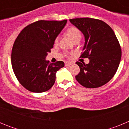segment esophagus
Returning a JSON list of instances; mask_svg holds the SVG:
<instances>
[{
    "label": "esophagus",
    "mask_w": 129,
    "mask_h": 129,
    "mask_svg": "<svg viewBox=\"0 0 129 129\" xmlns=\"http://www.w3.org/2000/svg\"><path fill=\"white\" fill-rule=\"evenodd\" d=\"M72 64V62H65V66L66 67H69Z\"/></svg>",
    "instance_id": "34e87169"
}]
</instances>
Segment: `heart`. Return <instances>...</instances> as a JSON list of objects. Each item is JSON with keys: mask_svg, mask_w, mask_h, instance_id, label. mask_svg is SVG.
Masks as SVG:
<instances>
[{"mask_svg": "<svg viewBox=\"0 0 129 129\" xmlns=\"http://www.w3.org/2000/svg\"><path fill=\"white\" fill-rule=\"evenodd\" d=\"M65 34L68 35V37H70L73 41H75L76 40L81 39V32L80 29L77 28L76 26H70L68 29L66 30ZM55 43H57L58 38L56 37L54 41Z\"/></svg>", "mask_w": 129, "mask_h": 129, "instance_id": "obj_1", "label": "heart"}]
</instances>
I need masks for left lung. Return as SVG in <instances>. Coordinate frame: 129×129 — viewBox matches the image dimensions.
Masks as SVG:
<instances>
[{"label":"left lung","mask_w":129,"mask_h":129,"mask_svg":"<svg viewBox=\"0 0 129 129\" xmlns=\"http://www.w3.org/2000/svg\"><path fill=\"white\" fill-rule=\"evenodd\" d=\"M70 22L81 31L85 44L80 57L90 62H77L80 72L76 80L85 88H95L105 85L116 74L121 58V49L114 31L99 19L77 18Z\"/></svg>","instance_id":"1"}]
</instances>
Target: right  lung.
Wrapping results in <instances>:
<instances>
[{
    "mask_svg": "<svg viewBox=\"0 0 129 129\" xmlns=\"http://www.w3.org/2000/svg\"><path fill=\"white\" fill-rule=\"evenodd\" d=\"M67 22L38 20L25 27L15 41L11 51L12 68L20 85L28 90L41 93L54 85L56 72L64 63H50L45 58Z\"/></svg>",
    "mask_w": 129,
    "mask_h": 129,
    "instance_id": "obj_1",
    "label": "right lung"
}]
</instances>
